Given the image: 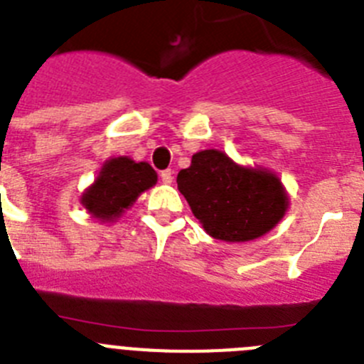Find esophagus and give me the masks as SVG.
<instances>
[{
  "label": "esophagus",
  "mask_w": 364,
  "mask_h": 364,
  "mask_svg": "<svg viewBox=\"0 0 364 364\" xmlns=\"http://www.w3.org/2000/svg\"><path fill=\"white\" fill-rule=\"evenodd\" d=\"M160 180H162V184H171V182H173V171H171V169H166V171L160 173Z\"/></svg>",
  "instance_id": "obj_1"
}]
</instances>
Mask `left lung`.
Instances as JSON below:
<instances>
[{
    "label": "left lung",
    "mask_w": 364,
    "mask_h": 364,
    "mask_svg": "<svg viewBox=\"0 0 364 364\" xmlns=\"http://www.w3.org/2000/svg\"><path fill=\"white\" fill-rule=\"evenodd\" d=\"M176 184L205 233L224 242L259 239L277 226L290 204L275 173L240 166L218 149L193 154Z\"/></svg>",
    "instance_id": "8db88e82"
}]
</instances>
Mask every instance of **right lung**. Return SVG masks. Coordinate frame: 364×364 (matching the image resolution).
Here are the masks:
<instances>
[{"instance_id":"right-lung-1","label":"right lung","mask_w":364,"mask_h":364,"mask_svg":"<svg viewBox=\"0 0 364 364\" xmlns=\"http://www.w3.org/2000/svg\"><path fill=\"white\" fill-rule=\"evenodd\" d=\"M159 175L147 162H134L129 156L105 160L98 176L82 193V205L92 218L117 222L136 198L153 188Z\"/></svg>"}]
</instances>
